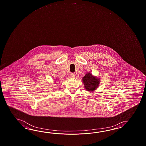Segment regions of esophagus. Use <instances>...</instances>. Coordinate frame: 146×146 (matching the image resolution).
<instances>
[{
	"label": "esophagus",
	"mask_w": 146,
	"mask_h": 146,
	"mask_svg": "<svg viewBox=\"0 0 146 146\" xmlns=\"http://www.w3.org/2000/svg\"><path fill=\"white\" fill-rule=\"evenodd\" d=\"M75 75L74 73H71L70 74V77L72 78H75Z\"/></svg>",
	"instance_id": "34e87169"
}]
</instances>
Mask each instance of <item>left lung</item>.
<instances>
[{"label":"left lung","instance_id":"8db88e82","mask_svg":"<svg viewBox=\"0 0 146 146\" xmlns=\"http://www.w3.org/2000/svg\"><path fill=\"white\" fill-rule=\"evenodd\" d=\"M100 81V78L93 75L90 72L86 73L85 76L82 78V82L84 88L89 92H92L98 89L99 86Z\"/></svg>","mask_w":146,"mask_h":146}]
</instances>
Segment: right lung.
I'll return each instance as SVG.
<instances>
[{
  "instance_id": "obj_1",
  "label": "right lung",
  "mask_w": 146,
  "mask_h": 146,
  "mask_svg": "<svg viewBox=\"0 0 146 146\" xmlns=\"http://www.w3.org/2000/svg\"><path fill=\"white\" fill-rule=\"evenodd\" d=\"M56 81H58V80H57V79H56Z\"/></svg>"
}]
</instances>
